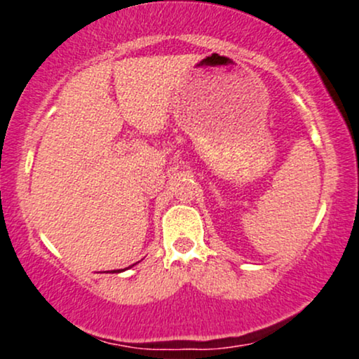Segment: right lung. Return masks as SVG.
Instances as JSON below:
<instances>
[{
  "mask_svg": "<svg viewBox=\"0 0 359 359\" xmlns=\"http://www.w3.org/2000/svg\"><path fill=\"white\" fill-rule=\"evenodd\" d=\"M118 271V273H119V271H123V270H116Z\"/></svg>",
  "mask_w": 359,
  "mask_h": 359,
  "instance_id": "add662e5",
  "label": "right lung"
}]
</instances>
